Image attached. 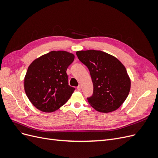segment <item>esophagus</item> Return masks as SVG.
<instances>
[{"instance_id":"1","label":"esophagus","mask_w":158,"mask_h":158,"mask_svg":"<svg viewBox=\"0 0 158 158\" xmlns=\"http://www.w3.org/2000/svg\"><path fill=\"white\" fill-rule=\"evenodd\" d=\"M81 88H82V87H81V85H78V86L77 87L78 90H81Z\"/></svg>"}]
</instances>
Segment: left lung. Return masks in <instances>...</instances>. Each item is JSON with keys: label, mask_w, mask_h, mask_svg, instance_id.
Wrapping results in <instances>:
<instances>
[{"label": "left lung", "mask_w": 158, "mask_h": 158, "mask_svg": "<svg viewBox=\"0 0 158 158\" xmlns=\"http://www.w3.org/2000/svg\"><path fill=\"white\" fill-rule=\"evenodd\" d=\"M80 61L89 69L94 85L89 105L96 111L109 113L125 101L131 89V80L124 65L117 58L102 51L76 52Z\"/></svg>", "instance_id": "1"}]
</instances>
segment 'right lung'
I'll list each match as a JSON object with an SVG mask.
<instances>
[{
    "mask_svg": "<svg viewBox=\"0 0 158 158\" xmlns=\"http://www.w3.org/2000/svg\"><path fill=\"white\" fill-rule=\"evenodd\" d=\"M74 55L52 51L32 62L24 78L25 92L37 109L50 113L63 106L75 88L69 85L66 74Z\"/></svg>",
    "mask_w": 158,
    "mask_h": 158,
    "instance_id": "right-lung-1",
    "label": "right lung"
}]
</instances>
